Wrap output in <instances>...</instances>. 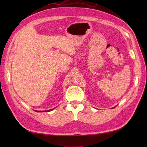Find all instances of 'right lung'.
Returning a JSON list of instances; mask_svg holds the SVG:
<instances>
[{"label": "right lung", "instance_id": "1", "mask_svg": "<svg viewBox=\"0 0 147 147\" xmlns=\"http://www.w3.org/2000/svg\"><path fill=\"white\" fill-rule=\"evenodd\" d=\"M53 109H51V110H48V111H36V112H50V111H52Z\"/></svg>", "mask_w": 147, "mask_h": 147}]
</instances>
